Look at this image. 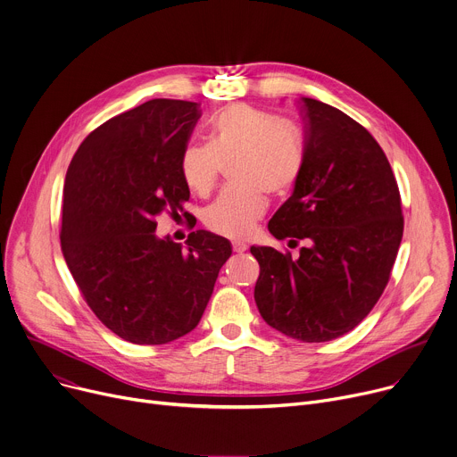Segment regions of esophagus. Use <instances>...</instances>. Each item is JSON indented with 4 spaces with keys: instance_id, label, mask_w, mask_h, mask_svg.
Wrapping results in <instances>:
<instances>
[{
    "instance_id": "34e87169",
    "label": "esophagus",
    "mask_w": 457,
    "mask_h": 457,
    "mask_svg": "<svg viewBox=\"0 0 457 457\" xmlns=\"http://www.w3.org/2000/svg\"><path fill=\"white\" fill-rule=\"evenodd\" d=\"M247 249H249L247 243H243V241H232V251H234V253L241 254V253H245Z\"/></svg>"
}]
</instances>
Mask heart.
Returning <instances> with one entry per match:
<instances>
[{
	"label": "heart",
	"mask_w": 457,
	"mask_h": 457,
	"mask_svg": "<svg viewBox=\"0 0 457 457\" xmlns=\"http://www.w3.org/2000/svg\"><path fill=\"white\" fill-rule=\"evenodd\" d=\"M234 181L210 204L204 227L218 236L243 239L267 210V195H286L303 168L300 135L249 104H232L208 126V143L190 145L181 154V175L192 194L206 197L214 190L221 166Z\"/></svg>",
	"instance_id": "obj_1"
}]
</instances>
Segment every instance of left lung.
I'll list each match as a JSON object with an SVG mask.
<instances>
[{
  "mask_svg": "<svg viewBox=\"0 0 457 457\" xmlns=\"http://www.w3.org/2000/svg\"><path fill=\"white\" fill-rule=\"evenodd\" d=\"M303 168L269 230L300 256L251 247L260 263L254 300L263 320L302 342L355 329L378 302L403 239L401 194L371 133L340 110L302 98Z\"/></svg>",
  "mask_w": 457,
  "mask_h": 457,
  "instance_id": "obj_1",
  "label": "left lung"
}]
</instances>
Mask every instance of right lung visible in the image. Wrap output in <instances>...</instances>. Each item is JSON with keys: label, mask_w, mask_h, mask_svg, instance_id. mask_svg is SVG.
I'll return each instance as SVG.
<instances>
[{"label": "right lung", "mask_w": 457, "mask_h": 457, "mask_svg": "<svg viewBox=\"0 0 457 457\" xmlns=\"http://www.w3.org/2000/svg\"><path fill=\"white\" fill-rule=\"evenodd\" d=\"M199 117L197 102L148 100L93 129L67 168L65 263L96 319L131 344L190 333L232 254L206 230L190 232L187 249L155 234V218L179 216L190 199L179 161Z\"/></svg>", "instance_id": "add662e5"}]
</instances>
